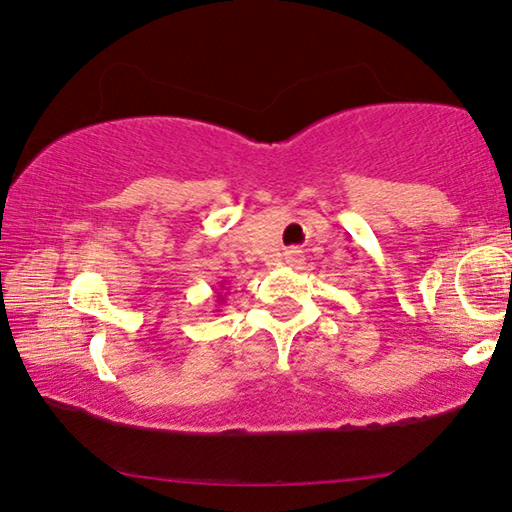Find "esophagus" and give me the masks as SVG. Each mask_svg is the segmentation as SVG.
I'll return each instance as SVG.
<instances>
[{
  "label": "esophagus",
  "instance_id": "esophagus-1",
  "mask_svg": "<svg viewBox=\"0 0 512 512\" xmlns=\"http://www.w3.org/2000/svg\"><path fill=\"white\" fill-rule=\"evenodd\" d=\"M305 262V255H302V250H289L287 253V264H291V266H298V264H302Z\"/></svg>",
  "mask_w": 512,
  "mask_h": 512
}]
</instances>
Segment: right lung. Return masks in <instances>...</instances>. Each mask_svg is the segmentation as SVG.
Here are the masks:
<instances>
[{
	"label": "right lung",
	"instance_id": "1",
	"mask_svg": "<svg viewBox=\"0 0 512 512\" xmlns=\"http://www.w3.org/2000/svg\"><path fill=\"white\" fill-rule=\"evenodd\" d=\"M225 284V282H223ZM223 284H221V287H223ZM223 291V289H221ZM216 293H219V291H216ZM216 298H219V305H223V296H221V293H219V296H216ZM216 311H219V309H216Z\"/></svg>",
	"mask_w": 512,
	"mask_h": 512
}]
</instances>
